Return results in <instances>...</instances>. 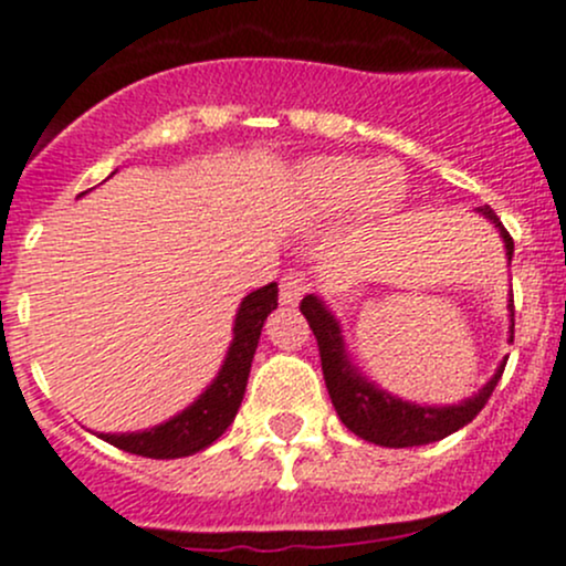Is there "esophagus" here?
Here are the masks:
<instances>
[{
	"instance_id": "obj_1",
	"label": "esophagus",
	"mask_w": 566,
	"mask_h": 566,
	"mask_svg": "<svg viewBox=\"0 0 566 566\" xmlns=\"http://www.w3.org/2000/svg\"><path fill=\"white\" fill-rule=\"evenodd\" d=\"M310 290V279L304 271H287L279 282V298L282 304H298L304 298V293Z\"/></svg>"
}]
</instances>
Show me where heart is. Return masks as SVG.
I'll return each instance as SVG.
<instances>
[{
  "label": "heart",
  "mask_w": 566,
  "mask_h": 566,
  "mask_svg": "<svg viewBox=\"0 0 566 566\" xmlns=\"http://www.w3.org/2000/svg\"><path fill=\"white\" fill-rule=\"evenodd\" d=\"M402 197V180L391 164L367 158H319L304 172V202L312 213L336 216L356 208L384 213Z\"/></svg>",
  "instance_id": "obj_1"
}]
</instances>
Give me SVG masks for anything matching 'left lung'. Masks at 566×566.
<instances>
[{"label":"left lung","instance_id":"left-lung-1","mask_svg":"<svg viewBox=\"0 0 566 566\" xmlns=\"http://www.w3.org/2000/svg\"><path fill=\"white\" fill-rule=\"evenodd\" d=\"M479 213L488 216L495 227L501 230L506 243V254L512 260V235L504 230L501 219L495 216L493 208H479ZM301 312H304L306 323H310L312 334L317 339L319 350V364H323V378L325 389H328L331 402H334L336 416L342 419V424L350 432H356L358 438L369 443H380V447L391 449H405V447H424V443L441 441V438L452 436L460 427H465L468 421L476 419L479 410L488 405L490 394L499 386L501 375H504L506 361L501 364L499 373L490 378V384L482 391L473 394L471 399L460 405H449V408H421V405L402 402V399H394L391 394L375 389L367 380L358 378L353 373V367L347 364L345 350H342V334L336 319L331 317V312L315 298V295H306L301 301ZM512 317H515V304H510ZM512 336H515V323H512Z\"/></svg>","mask_w":566,"mask_h":566}]
</instances>
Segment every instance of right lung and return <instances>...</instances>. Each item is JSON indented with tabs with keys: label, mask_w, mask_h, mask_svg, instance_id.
<instances>
[{
	"label": "right lung",
	"mask_w": 566,
	"mask_h": 566,
	"mask_svg": "<svg viewBox=\"0 0 566 566\" xmlns=\"http://www.w3.org/2000/svg\"><path fill=\"white\" fill-rule=\"evenodd\" d=\"M279 304V287L276 282L265 284V287L254 290L243 298L241 310L235 317V339H232L227 361L221 367L219 378L213 380L208 391L182 410L180 416L169 419L167 424L153 427L147 432H130V436H101L112 447L123 449V452L142 454V458H186V454L199 452V449L210 447L227 427L235 419L238 408H241L243 391H247L251 358H254L256 342H260V331L265 317L276 310Z\"/></svg>",
	"instance_id": "add662e5"
}]
</instances>
